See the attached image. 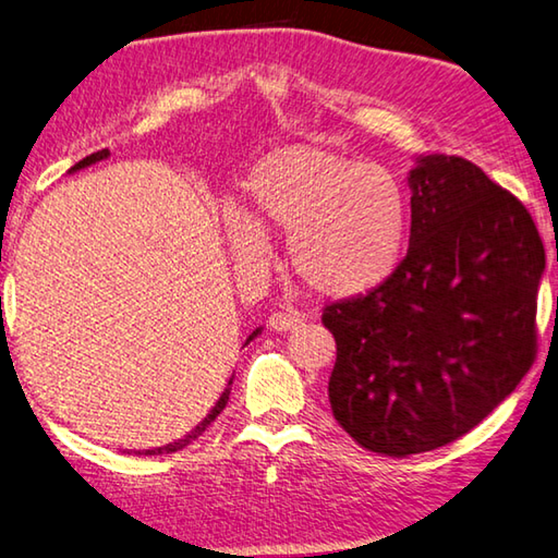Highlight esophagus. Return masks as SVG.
Returning a JSON list of instances; mask_svg holds the SVG:
<instances>
[{
    "label": "esophagus",
    "instance_id": "1",
    "mask_svg": "<svg viewBox=\"0 0 558 558\" xmlns=\"http://www.w3.org/2000/svg\"><path fill=\"white\" fill-rule=\"evenodd\" d=\"M270 327L278 329V331H292L298 329L302 322H305V317H302L300 312H292V310H278L270 314Z\"/></svg>",
    "mask_w": 558,
    "mask_h": 558
}]
</instances>
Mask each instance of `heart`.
<instances>
[{
	"mask_svg": "<svg viewBox=\"0 0 558 558\" xmlns=\"http://www.w3.org/2000/svg\"><path fill=\"white\" fill-rule=\"evenodd\" d=\"M225 227L244 266L266 258V234L290 236L292 266L312 290L353 298L398 270L410 205L390 170L327 148L286 146L253 163L241 209H227Z\"/></svg>",
	"mask_w": 558,
	"mask_h": 558,
	"instance_id": "obj_1",
	"label": "heart"
}]
</instances>
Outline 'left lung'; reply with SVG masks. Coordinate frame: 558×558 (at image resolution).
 <instances>
[{"mask_svg": "<svg viewBox=\"0 0 558 558\" xmlns=\"http://www.w3.org/2000/svg\"><path fill=\"white\" fill-rule=\"evenodd\" d=\"M410 248L368 295L333 302V420L363 449L395 456L461 439L536 359L544 244L512 192L461 156H427L410 178Z\"/></svg>", "mask_w": 558, "mask_h": 558, "instance_id": "1", "label": "left lung"}]
</instances>
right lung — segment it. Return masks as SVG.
Masks as SVG:
<instances>
[{"instance_id": "obj_1", "label": "right lung", "mask_w": 558, "mask_h": 558, "mask_svg": "<svg viewBox=\"0 0 558 558\" xmlns=\"http://www.w3.org/2000/svg\"><path fill=\"white\" fill-rule=\"evenodd\" d=\"M107 156H109V148H102V150H97V154H89L87 158H83V160H80V163H75V166H73V168H70V170H80V168H85V166H93V163H97V160H102V158H107ZM260 331H263V327H258L256 331H253V333H251V337L246 339V343H251L253 339H256ZM231 380H234V378H231ZM231 380H229V385H231ZM227 402H229V388H227L225 392H221V398L217 400V404H215V408H211V412L207 414V417H205V420H202V422L197 424V427H195V429H192L190 434H185V437H182V439H178V441H173V444H168V447H158V449H148V451H138V453H144V456H160V453H173V451H180V449H185V447H187V444H192V441H195V439L199 437V434H202V432H205V429L209 427V424H211V422H215V420L219 417V412L227 408Z\"/></svg>"}]
</instances>
